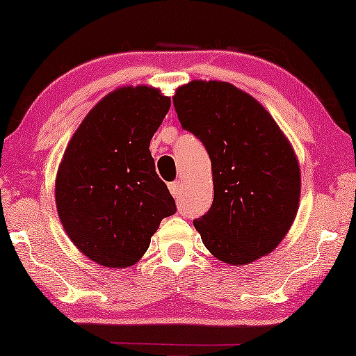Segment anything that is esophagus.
I'll use <instances>...</instances> for the list:
<instances>
[{"instance_id":"obj_1","label":"esophagus","mask_w":356,"mask_h":356,"mask_svg":"<svg viewBox=\"0 0 356 356\" xmlns=\"http://www.w3.org/2000/svg\"><path fill=\"white\" fill-rule=\"evenodd\" d=\"M168 189H170V193H172L175 197H178L179 193H181V183H179V181L170 183V184H168Z\"/></svg>"}]
</instances>
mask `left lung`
<instances>
[{
  "mask_svg": "<svg viewBox=\"0 0 356 356\" xmlns=\"http://www.w3.org/2000/svg\"><path fill=\"white\" fill-rule=\"evenodd\" d=\"M173 105L212 163L213 202L193 222L202 243L232 266L269 254L300 204V167L289 139L259 102L228 82H188Z\"/></svg>",
  "mask_w": 356,
  "mask_h": 356,
  "instance_id": "obj_1",
  "label": "left lung"
}]
</instances>
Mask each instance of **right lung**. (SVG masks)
I'll return each mask as SVG.
<instances>
[{
	"mask_svg": "<svg viewBox=\"0 0 356 356\" xmlns=\"http://www.w3.org/2000/svg\"><path fill=\"white\" fill-rule=\"evenodd\" d=\"M168 110L170 97L159 89L121 87L87 113L67 144L56 175L58 216L97 264H136L162 218L177 212L149 150Z\"/></svg>",
	"mask_w": 356,
	"mask_h": 356,
	"instance_id": "add662e5",
	"label": "right lung"
}]
</instances>
